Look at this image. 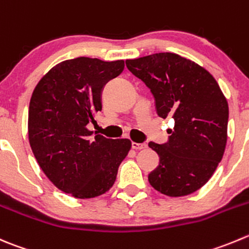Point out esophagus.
Masks as SVG:
<instances>
[{"mask_svg": "<svg viewBox=\"0 0 249 249\" xmlns=\"http://www.w3.org/2000/svg\"><path fill=\"white\" fill-rule=\"evenodd\" d=\"M131 147L134 149H137V151H140V149H144V148H146L147 144L146 143H137V142H132Z\"/></svg>", "mask_w": 249, "mask_h": 249, "instance_id": "obj_1", "label": "esophagus"}]
</instances>
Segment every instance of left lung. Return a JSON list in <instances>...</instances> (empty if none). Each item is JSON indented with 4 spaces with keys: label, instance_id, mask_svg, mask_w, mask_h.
Listing matches in <instances>:
<instances>
[{
    "label": "left lung",
    "instance_id": "8db88e82",
    "mask_svg": "<svg viewBox=\"0 0 249 249\" xmlns=\"http://www.w3.org/2000/svg\"><path fill=\"white\" fill-rule=\"evenodd\" d=\"M125 63L151 90L157 114L175 122L168 130V142L148 143L159 156V165L148 174L149 183L170 197L194 194L212 178L225 151V96L209 71L175 53H156Z\"/></svg>",
    "mask_w": 249,
    "mask_h": 249
}]
</instances>
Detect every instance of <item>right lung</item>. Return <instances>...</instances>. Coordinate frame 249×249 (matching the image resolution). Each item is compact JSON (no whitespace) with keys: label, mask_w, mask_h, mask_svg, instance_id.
I'll use <instances>...</instances> for the list:
<instances>
[{"label":"right lung","mask_w":249,"mask_h":249,"mask_svg":"<svg viewBox=\"0 0 249 249\" xmlns=\"http://www.w3.org/2000/svg\"><path fill=\"white\" fill-rule=\"evenodd\" d=\"M124 71V60L79 57L53 67L36 85L29 105L31 149L53 185L75 198L106 194L127 156V139L93 136L88 129L102 110L106 84Z\"/></svg>","instance_id":"1"}]
</instances>
